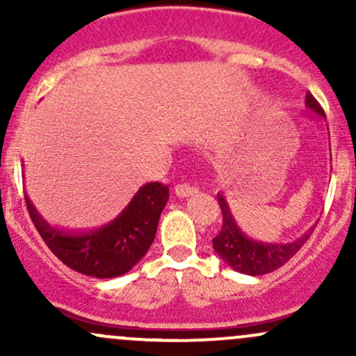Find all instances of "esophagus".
I'll return each mask as SVG.
<instances>
[{
  "mask_svg": "<svg viewBox=\"0 0 356 356\" xmlns=\"http://www.w3.org/2000/svg\"><path fill=\"white\" fill-rule=\"evenodd\" d=\"M195 193H198V189H196L195 186L188 184V182H179V184L175 186V195H177L179 198H189V196H193Z\"/></svg>",
  "mask_w": 356,
  "mask_h": 356,
  "instance_id": "esophagus-1",
  "label": "esophagus"
}]
</instances>
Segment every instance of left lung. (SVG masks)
Here are the masks:
<instances>
[{
	"label": "left lung",
	"mask_w": 356,
	"mask_h": 356,
	"mask_svg": "<svg viewBox=\"0 0 356 356\" xmlns=\"http://www.w3.org/2000/svg\"><path fill=\"white\" fill-rule=\"evenodd\" d=\"M305 105H307L308 110L314 111L315 115L325 118L324 110H322V106L318 105V102L310 92H307ZM217 198L222 210V227L220 232L213 238V250L217 251L218 257L229 267L241 272V274L264 275L281 268L310 239L312 232L315 229L312 227L310 231H307L303 236H300V238L291 243L257 241V239L248 238L245 232L238 227L231 210H229L227 201H225L220 193L217 195Z\"/></svg>",
	"instance_id": "1"
}]
</instances>
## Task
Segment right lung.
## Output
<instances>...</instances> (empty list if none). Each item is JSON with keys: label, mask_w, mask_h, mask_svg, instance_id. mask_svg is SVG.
I'll return each mask as SVG.
<instances>
[{"label": "right lung", "mask_w": 356, "mask_h": 356, "mask_svg": "<svg viewBox=\"0 0 356 356\" xmlns=\"http://www.w3.org/2000/svg\"><path fill=\"white\" fill-rule=\"evenodd\" d=\"M168 200V188L160 182L145 184L117 218L86 232H65L51 227L25 196L29 215L46 246L67 267L98 279H111L131 270L155 239L160 213Z\"/></svg>", "instance_id": "obj_1"}]
</instances>
